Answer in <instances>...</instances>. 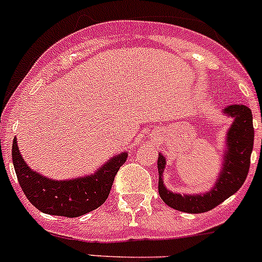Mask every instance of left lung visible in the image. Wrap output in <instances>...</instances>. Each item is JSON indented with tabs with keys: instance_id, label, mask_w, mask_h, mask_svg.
<instances>
[{
	"instance_id": "obj_1",
	"label": "left lung",
	"mask_w": 262,
	"mask_h": 262,
	"mask_svg": "<svg viewBox=\"0 0 262 262\" xmlns=\"http://www.w3.org/2000/svg\"><path fill=\"white\" fill-rule=\"evenodd\" d=\"M224 115L231 116L233 123L226 134V148L223 152L221 172L209 191L200 194H179L163 184V171L166 160L162 153L158 155V192L168 207L184 213H204L222 204L237 192L244 185L250 168V158L253 148L252 113L246 105H229L223 109Z\"/></svg>"
}]
</instances>
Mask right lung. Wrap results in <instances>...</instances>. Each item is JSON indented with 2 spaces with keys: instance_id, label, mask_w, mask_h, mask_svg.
Masks as SVG:
<instances>
[{
  "instance_id": "right-lung-1",
  "label": "right lung",
  "mask_w": 262,
  "mask_h": 262,
  "mask_svg": "<svg viewBox=\"0 0 262 262\" xmlns=\"http://www.w3.org/2000/svg\"><path fill=\"white\" fill-rule=\"evenodd\" d=\"M11 155L18 184L29 202L40 212L68 218L83 215L104 204L116 172L128 158V152L118 153L92 175L53 180L29 167L18 149L16 137Z\"/></svg>"
}]
</instances>
